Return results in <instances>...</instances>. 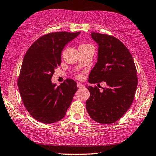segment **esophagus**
I'll use <instances>...</instances> for the list:
<instances>
[{"label": "esophagus", "mask_w": 156, "mask_h": 156, "mask_svg": "<svg viewBox=\"0 0 156 156\" xmlns=\"http://www.w3.org/2000/svg\"><path fill=\"white\" fill-rule=\"evenodd\" d=\"M77 86H78V88H83V87H84L83 85H82L81 83H79L77 84Z\"/></svg>", "instance_id": "esophagus-1"}]
</instances>
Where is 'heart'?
Returning a JSON list of instances; mask_svg holds the SVG:
<instances>
[{"label":"heart","instance_id":"1","mask_svg":"<svg viewBox=\"0 0 156 156\" xmlns=\"http://www.w3.org/2000/svg\"><path fill=\"white\" fill-rule=\"evenodd\" d=\"M83 45H85V44H83ZM78 78H80V76H78Z\"/></svg>","mask_w":156,"mask_h":156}]
</instances>
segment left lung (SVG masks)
I'll return each instance as SVG.
<instances>
[{
  "label": "left lung",
  "instance_id": "1",
  "mask_svg": "<svg viewBox=\"0 0 156 156\" xmlns=\"http://www.w3.org/2000/svg\"><path fill=\"white\" fill-rule=\"evenodd\" d=\"M90 36L98 50L88 82L98 87L86 86L90 92L86 109L95 121L111 124L119 120L133 101L138 86L136 68L130 51L121 41L98 33H91ZM101 82L107 84L102 91L99 89Z\"/></svg>",
  "mask_w": 156,
  "mask_h": 156
}]
</instances>
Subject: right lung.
<instances>
[{"label": "right lung", "mask_w": 156, "mask_h": 156, "mask_svg": "<svg viewBox=\"0 0 156 156\" xmlns=\"http://www.w3.org/2000/svg\"><path fill=\"white\" fill-rule=\"evenodd\" d=\"M80 33H48L35 41L25 55L18 86L27 111L41 123L50 124L61 120L78 90L73 80L68 78L58 86L51 78L61 65L64 47Z\"/></svg>", "instance_id": "right-lung-1"}]
</instances>
